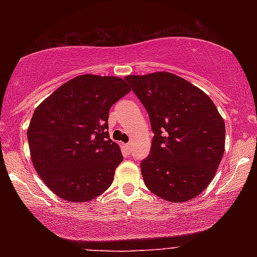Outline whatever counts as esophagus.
I'll use <instances>...</instances> for the list:
<instances>
[{
    "mask_svg": "<svg viewBox=\"0 0 257 257\" xmlns=\"http://www.w3.org/2000/svg\"><path fill=\"white\" fill-rule=\"evenodd\" d=\"M124 147H125V150L127 151V152H130V151L132 150V143H128V144H125L124 145Z\"/></svg>",
    "mask_w": 257,
    "mask_h": 257,
    "instance_id": "esophagus-1",
    "label": "esophagus"
}]
</instances>
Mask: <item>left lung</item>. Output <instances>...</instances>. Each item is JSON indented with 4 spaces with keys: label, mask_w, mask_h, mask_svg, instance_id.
Here are the masks:
<instances>
[{
    "label": "left lung",
    "mask_w": 257,
    "mask_h": 257,
    "mask_svg": "<svg viewBox=\"0 0 257 257\" xmlns=\"http://www.w3.org/2000/svg\"><path fill=\"white\" fill-rule=\"evenodd\" d=\"M147 113L154 137L140 164L153 194L171 202L198 196L215 177L226 127L213 100L171 72L125 77Z\"/></svg>",
    "instance_id": "8db88e82"
}]
</instances>
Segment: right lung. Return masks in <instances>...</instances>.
Wrapping results in <instances>:
<instances>
[{"label": "right lung", "mask_w": 257, "mask_h": 257, "mask_svg": "<svg viewBox=\"0 0 257 257\" xmlns=\"http://www.w3.org/2000/svg\"><path fill=\"white\" fill-rule=\"evenodd\" d=\"M130 91L119 77L82 75L36 107L28 128L31 160L61 199L86 202L111 186L122 156L108 136V111Z\"/></svg>", "instance_id": "obj_1"}]
</instances>
